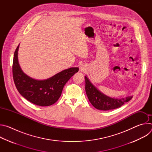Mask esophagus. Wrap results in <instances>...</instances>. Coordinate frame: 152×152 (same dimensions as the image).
Returning a JSON list of instances; mask_svg holds the SVG:
<instances>
[{
  "label": "esophagus",
  "mask_w": 152,
  "mask_h": 152,
  "mask_svg": "<svg viewBox=\"0 0 152 152\" xmlns=\"http://www.w3.org/2000/svg\"><path fill=\"white\" fill-rule=\"evenodd\" d=\"M83 68H82V67H80V70H83Z\"/></svg>",
  "instance_id": "1"
}]
</instances>
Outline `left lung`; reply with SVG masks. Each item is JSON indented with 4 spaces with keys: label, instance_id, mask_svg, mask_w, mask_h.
<instances>
[{
    "label": "left lung",
    "instance_id": "obj_1",
    "mask_svg": "<svg viewBox=\"0 0 152 152\" xmlns=\"http://www.w3.org/2000/svg\"><path fill=\"white\" fill-rule=\"evenodd\" d=\"M85 79L86 94L90 103L97 110L103 111L114 110L120 107L124 103L132 99V96L121 99H115L107 96L97 89L86 76H85Z\"/></svg>",
    "mask_w": 152,
    "mask_h": 152
}]
</instances>
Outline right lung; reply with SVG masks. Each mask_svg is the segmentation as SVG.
I'll return each mask as SVG.
<instances>
[{"label": "right lung", "instance_id": "add662e5", "mask_svg": "<svg viewBox=\"0 0 152 152\" xmlns=\"http://www.w3.org/2000/svg\"><path fill=\"white\" fill-rule=\"evenodd\" d=\"M19 46L14 52L12 64L13 79L18 91L35 104L48 106L54 104L60 97L64 85L79 71V68L64 70L46 79H35L25 73L20 66L18 60Z\"/></svg>", "mask_w": 152, "mask_h": 152}]
</instances>
